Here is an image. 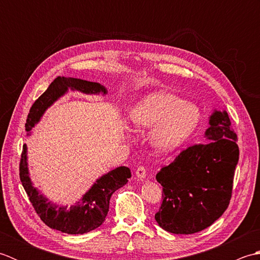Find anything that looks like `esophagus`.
Wrapping results in <instances>:
<instances>
[{"instance_id": "34e87169", "label": "esophagus", "mask_w": 260, "mask_h": 260, "mask_svg": "<svg viewBox=\"0 0 260 260\" xmlns=\"http://www.w3.org/2000/svg\"><path fill=\"white\" fill-rule=\"evenodd\" d=\"M135 173H136V176L139 179H144L146 176V170H145L144 167H143V165H141V167L137 168Z\"/></svg>"}]
</instances>
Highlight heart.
<instances>
[{
  "label": "heart",
  "mask_w": 260,
  "mask_h": 260,
  "mask_svg": "<svg viewBox=\"0 0 260 260\" xmlns=\"http://www.w3.org/2000/svg\"><path fill=\"white\" fill-rule=\"evenodd\" d=\"M139 129H151L152 143L158 151L171 152L182 146L198 128L201 112L197 105L170 92L148 93L129 114Z\"/></svg>",
  "instance_id": "heart-1"
}]
</instances>
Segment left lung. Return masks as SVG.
Returning <instances> with one entry per match:
<instances>
[{
  "label": "left lung",
  "mask_w": 260,
  "mask_h": 260,
  "mask_svg": "<svg viewBox=\"0 0 260 260\" xmlns=\"http://www.w3.org/2000/svg\"><path fill=\"white\" fill-rule=\"evenodd\" d=\"M209 124L208 142L185 148L156 174L163 186V201L155 220L169 233H199L229 206L239 159L237 135L225 110H214Z\"/></svg>",
  "instance_id": "1"
}]
</instances>
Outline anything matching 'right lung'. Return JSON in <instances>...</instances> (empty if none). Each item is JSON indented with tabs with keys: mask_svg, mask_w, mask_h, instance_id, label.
<instances>
[{
	"mask_svg": "<svg viewBox=\"0 0 260 260\" xmlns=\"http://www.w3.org/2000/svg\"><path fill=\"white\" fill-rule=\"evenodd\" d=\"M68 88L85 93H107L106 88L98 82L57 77L49 85L47 90L33 103L26 118V132L32 129L47 108L50 107L59 97L64 95ZM129 178L131 170L128 168L119 167L112 170L101 176L76 206L67 209V207H59L48 201V199L40 194L32 185L27 169L25 144L21 154L20 180L36 212L48 227L69 235L86 234L102 225L108 213L110 197L116 190L124 186Z\"/></svg>",
	"mask_w": 260,
	"mask_h": 260,
	"instance_id": "add662e5",
	"label": "right lung"
}]
</instances>
